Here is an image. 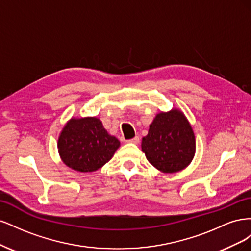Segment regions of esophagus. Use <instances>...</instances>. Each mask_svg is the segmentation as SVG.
Here are the masks:
<instances>
[{
    "mask_svg": "<svg viewBox=\"0 0 251 251\" xmlns=\"http://www.w3.org/2000/svg\"><path fill=\"white\" fill-rule=\"evenodd\" d=\"M139 141H140L139 136H135L134 138H132V139H128V140H127V142H128V143H134V144H138V143H139Z\"/></svg>",
    "mask_w": 251,
    "mask_h": 251,
    "instance_id": "esophagus-1",
    "label": "esophagus"
}]
</instances>
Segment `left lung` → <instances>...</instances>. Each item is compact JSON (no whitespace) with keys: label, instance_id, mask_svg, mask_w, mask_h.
<instances>
[{"label":"left lung","instance_id":"1","mask_svg":"<svg viewBox=\"0 0 251 251\" xmlns=\"http://www.w3.org/2000/svg\"><path fill=\"white\" fill-rule=\"evenodd\" d=\"M141 149L149 162L165 174L184 170L196 151L195 134L184 114L178 109L158 113L142 138Z\"/></svg>","mask_w":251,"mask_h":251}]
</instances>
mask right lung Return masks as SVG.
<instances>
[{
    "label": "right lung",
    "instance_id": "obj_1",
    "mask_svg": "<svg viewBox=\"0 0 251 251\" xmlns=\"http://www.w3.org/2000/svg\"><path fill=\"white\" fill-rule=\"evenodd\" d=\"M119 146L120 141L110 135L96 117L71 118L63 127L57 141L63 162L81 173L100 169Z\"/></svg>",
    "mask_w": 251,
    "mask_h": 251
}]
</instances>
